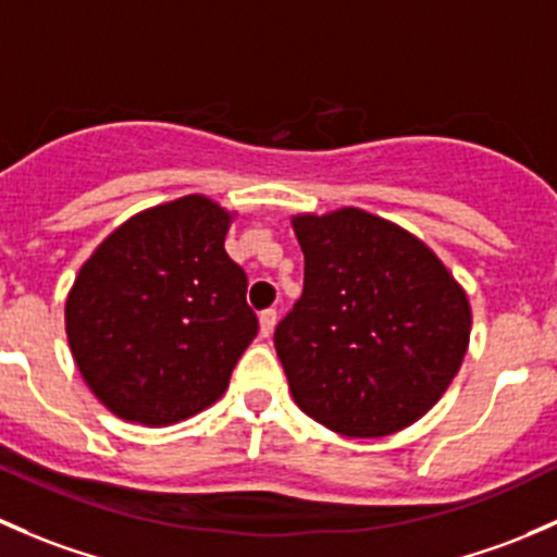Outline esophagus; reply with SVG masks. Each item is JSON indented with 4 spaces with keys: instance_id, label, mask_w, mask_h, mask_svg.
<instances>
[{
    "instance_id": "1",
    "label": "esophagus",
    "mask_w": 557,
    "mask_h": 557,
    "mask_svg": "<svg viewBox=\"0 0 557 557\" xmlns=\"http://www.w3.org/2000/svg\"><path fill=\"white\" fill-rule=\"evenodd\" d=\"M276 319H278L276 308H268V311L260 313V335H262V337L271 335L273 326H276Z\"/></svg>"
}]
</instances>
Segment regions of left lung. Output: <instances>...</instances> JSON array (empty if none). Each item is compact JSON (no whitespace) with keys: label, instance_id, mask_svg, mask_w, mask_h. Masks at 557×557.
Returning a JSON list of instances; mask_svg holds the SVG:
<instances>
[{"label":"left lung","instance_id":"8db88e82","mask_svg":"<svg viewBox=\"0 0 557 557\" xmlns=\"http://www.w3.org/2000/svg\"><path fill=\"white\" fill-rule=\"evenodd\" d=\"M302 295L276 354L297 407L346 437H386L432 410L461 367L472 311L432 249L362 209L297 214Z\"/></svg>","mask_w":557,"mask_h":557}]
</instances>
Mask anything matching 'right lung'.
<instances>
[{
  "instance_id": "1",
  "label": "right lung",
  "mask_w": 557,
  "mask_h": 557,
  "mask_svg": "<svg viewBox=\"0 0 557 557\" xmlns=\"http://www.w3.org/2000/svg\"><path fill=\"white\" fill-rule=\"evenodd\" d=\"M233 214L203 195L131 216L79 268L66 337L90 392L123 421L169 426L225 394L257 335Z\"/></svg>"
}]
</instances>
